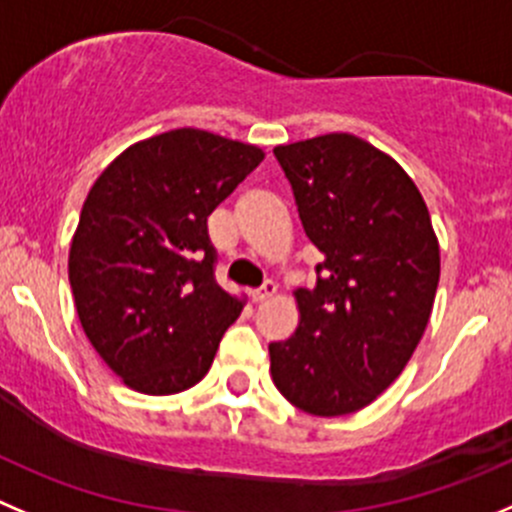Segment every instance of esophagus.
<instances>
[{"instance_id": "esophagus-1", "label": "esophagus", "mask_w": 512, "mask_h": 512, "mask_svg": "<svg viewBox=\"0 0 512 512\" xmlns=\"http://www.w3.org/2000/svg\"><path fill=\"white\" fill-rule=\"evenodd\" d=\"M276 294V281H271V279H266L264 281V286H261V289H256L251 294V299L256 301V304H264V301H269L271 296Z\"/></svg>"}]
</instances>
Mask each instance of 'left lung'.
<instances>
[{"label": "left lung", "mask_w": 512, "mask_h": 512, "mask_svg": "<svg viewBox=\"0 0 512 512\" xmlns=\"http://www.w3.org/2000/svg\"><path fill=\"white\" fill-rule=\"evenodd\" d=\"M301 226L324 253L296 291L299 329L271 342V377L291 405L339 417L377 399L430 321L440 246L410 175L357 135L274 148Z\"/></svg>", "instance_id": "left-lung-1"}]
</instances>
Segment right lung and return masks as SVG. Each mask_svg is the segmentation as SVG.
Masks as SVG:
<instances>
[{
    "instance_id": "right-lung-1",
    "label": "right lung",
    "mask_w": 512,
    "mask_h": 512,
    "mask_svg": "<svg viewBox=\"0 0 512 512\" xmlns=\"http://www.w3.org/2000/svg\"><path fill=\"white\" fill-rule=\"evenodd\" d=\"M264 150L196 128L155 135L102 170L70 246L77 316L128 387L175 394L211 369L243 304L216 284L208 216Z\"/></svg>"
}]
</instances>
